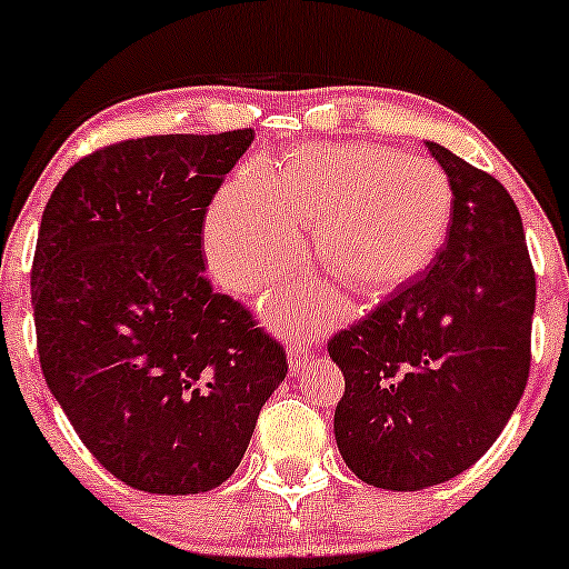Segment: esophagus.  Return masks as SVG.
<instances>
[{
    "mask_svg": "<svg viewBox=\"0 0 569 569\" xmlns=\"http://www.w3.org/2000/svg\"><path fill=\"white\" fill-rule=\"evenodd\" d=\"M289 365H291V370H301V368H307V362H309V357H312V351H309V347H305V341H301V338H291L289 341Z\"/></svg>",
    "mask_w": 569,
    "mask_h": 569,
    "instance_id": "esophagus-1",
    "label": "esophagus"
}]
</instances>
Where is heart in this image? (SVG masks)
<instances>
[{"instance_id": "obj_1", "label": "heart", "mask_w": 569, "mask_h": 569, "mask_svg": "<svg viewBox=\"0 0 569 569\" xmlns=\"http://www.w3.org/2000/svg\"><path fill=\"white\" fill-rule=\"evenodd\" d=\"M455 191L441 164L383 143L301 147L280 162H247L222 186L204 222L212 276L254 293L289 276L301 228L315 226V260L338 283L380 297L420 276L443 247ZM333 309L322 283L268 301L270 320L299 328Z\"/></svg>"}]
</instances>
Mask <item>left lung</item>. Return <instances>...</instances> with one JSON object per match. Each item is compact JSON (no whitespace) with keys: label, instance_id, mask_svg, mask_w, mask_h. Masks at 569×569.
<instances>
[{"label":"left lung","instance_id":"left-lung-1","mask_svg":"<svg viewBox=\"0 0 569 569\" xmlns=\"http://www.w3.org/2000/svg\"><path fill=\"white\" fill-rule=\"evenodd\" d=\"M455 191L451 222L426 276L338 330L328 355L347 388L333 430L365 483L420 491L491 449L530 372L536 272L509 191L426 141Z\"/></svg>","mask_w":569,"mask_h":569}]
</instances>
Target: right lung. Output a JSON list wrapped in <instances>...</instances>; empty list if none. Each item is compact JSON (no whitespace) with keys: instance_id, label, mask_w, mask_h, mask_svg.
Listing matches in <instances>:
<instances>
[{"instance_id":"1","label":"right lung","mask_w":569,"mask_h":569,"mask_svg":"<svg viewBox=\"0 0 569 569\" xmlns=\"http://www.w3.org/2000/svg\"><path fill=\"white\" fill-rule=\"evenodd\" d=\"M251 128L110 143L62 176L31 268L49 391L99 465L147 493L239 467L286 351L204 276L207 207Z\"/></svg>"}]
</instances>
